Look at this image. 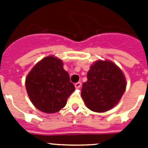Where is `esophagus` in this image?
<instances>
[{
  "mask_svg": "<svg viewBox=\"0 0 148 148\" xmlns=\"http://www.w3.org/2000/svg\"><path fill=\"white\" fill-rule=\"evenodd\" d=\"M82 86V83L81 82H77V83L75 84V87L76 89H79Z\"/></svg>",
  "mask_w": 148,
  "mask_h": 148,
  "instance_id": "34e87169",
  "label": "esophagus"
}]
</instances>
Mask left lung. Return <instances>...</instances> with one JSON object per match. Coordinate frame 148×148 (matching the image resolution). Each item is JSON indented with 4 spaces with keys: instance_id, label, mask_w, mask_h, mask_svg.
Wrapping results in <instances>:
<instances>
[{
    "instance_id": "left-lung-1",
    "label": "left lung",
    "mask_w": 148,
    "mask_h": 148,
    "mask_svg": "<svg viewBox=\"0 0 148 148\" xmlns=\"http://www.w3.org/2000/svg\"><path fill=\"white\" fill-rule=\"evenodd\" d=\"M87 77L81 95L90 110L104 113L119 102L127 82L122 70L115 63L98 60L90 66Z\"/></svg>"
}]
</instances>
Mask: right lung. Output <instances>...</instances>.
Listing matches in <instances>:
<instances>
[{
    "label": "right lung",
    "mask_w": 148,
    "mask_h": 148,
    "mask_svg": "<svg viewBox=\"0 0 148 148\" xmlns=\"http://www.w3.org/2000/svg\"><path fill=\"white\" fill-rule=\"evenodd\" d=\"M62 60L47 56L32 67L25 81L27 92L35 108L46 113H54L64 108L75 91Z\"/></svg>",
    "instance_id": "right-lung-1"
}]
</instances>
